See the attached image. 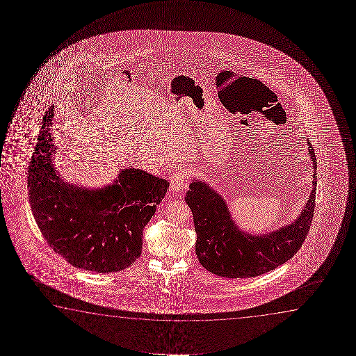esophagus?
Wrapping results in <instances>:
<instances>
[{"mask_svg":"<svg viewBox=\"0 0 356 356\" xmlns=\"http://www.w3.org/2000/svg\"><path fill=\"white\" fill-rule=\"evenodd\" d=\"M190 170L187 169H180V170L175 171L172 176L170 177L171 188L174 191H179L187 185V180L190 177Z\"/></svg>","mask_w":356,"mask_h":356,"instance_id":"1","label":"esophagus"}]
</instances>
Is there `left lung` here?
<instances>
[{
  "mask_svg": "<svg viewBox=\"0 0 356 356\" xmlns=\"http://www.w3.org/2000/svg\"><path fill=\"white\" fill-rule=\"evenodd\" d=\"M309 154L316 169L312 143ZM316 172L307 205L293 224L263 236L242 232L236 226L221 195L202 181L191 182L185 200L193 214L197 232L195 254L203 268L221 277L247 278L273 271L302 248L312 226L316 200Z\"/></svg>",
  "mask_w": 356,
  "mask_h": 356,
  "instance_id": "obj_1",
  "label": "left lung"
}]
</instances>
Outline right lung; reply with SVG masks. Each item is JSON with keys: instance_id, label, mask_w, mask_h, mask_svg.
Masks as SVG:
<instances>
[{"instance_id": "right-lung-1", "label": "right lung", "mask_w": 356, "mask_h": 356, "mask_svg": "<svg viewBox=\"0 0 356 356\" xmlns=\"http://www.w3.org/2000/svg\"><path fill=\"white\" fill-rule=\"evenodd\" d=\"M54 108L44 113L28 170L36 224L49 247L75 268L98 273L129 268L141 255L142 232L169 182L140 169H125L103 190L64 184L51 161Z\"/></svg>"}]
</instances>
